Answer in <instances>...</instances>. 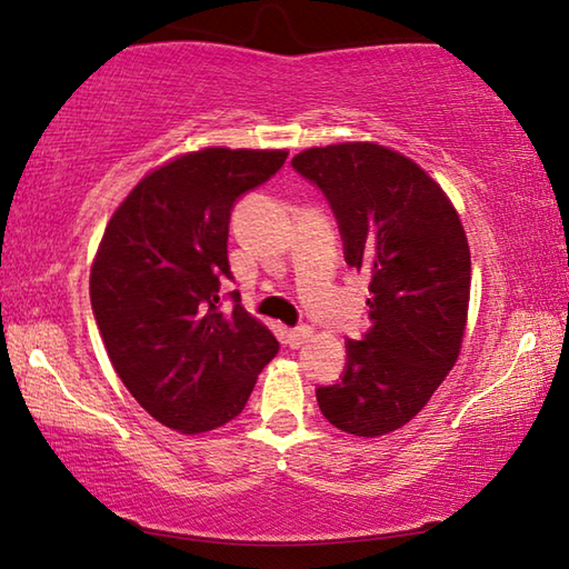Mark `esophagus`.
Masks as SVG:
<instances>
[{
	"label": "esophagus",
	"mask_w": 569,
	"mask_h": 569,
	"mask_svg": "<svg viewBox=\"0 0 569 569\" xmlns=\"http://www.w3.org/2000/svg\"><path fill=\"white\" fill-rule=\"evenodd\" d=\"M286 339H288V346H291V349H301L303 343L313 339V329H311V326H298V329L288 331Z\"/></svg>",
	"instance_id": "34e87169"
}]
</instances>
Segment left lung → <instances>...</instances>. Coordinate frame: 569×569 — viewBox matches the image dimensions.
Listing matches in <instances>:
<instances>
[{
    "label": "left lung",
    "instance_id": "obj_1",
    "mask_svg": "<svg viewBox=\"0 0 569 569\" xmlns=\"http://www.w3.org/2000/svg\"><path fill=\"white\" fill-rule=\"evenodd\" d=\"M291 166L329 198L346 263L371 276V329L346 343L343 379L316 399L346 435H391L459 359L471 286L465 226L427 170L379 142L308 148Z\"/></svg>",
    "mask_w": 569,
    "mask_h": 569
}]
</instances>
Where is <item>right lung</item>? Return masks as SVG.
Masks as SVG:
<instances>
[{
  "mask_svg": "<svg viewBox=\"0 0 569 569\" xmlns=\"http://www.w3.org/2000/svg\"><path fill=\"white\" fill-rule=\"evenodd\" d=\"M288 150H192L150 170L114 208L90 271V301L120 381L152 419L203 435L243 411L278 353L243 306L220 311L228 223Z\"/></svg>",
  "mask_w": 569,
  "mask_h": 569,
  "instance_id": "obj_1",
  "label": "right lung"
}]
</instances>
